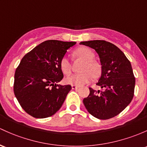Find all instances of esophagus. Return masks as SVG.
<instances>
[{"label":"esophagus","mask_w":147,"mask_h":147,"mask_svg":"<svg viewBox=\"0 0 147 147\" xmlns=\"http://www.w3.org/2000/svg\"><path fill=\"white\" fill-rule=\"evenodd\" d=\"M78 88H79V86H75V85H72V86H71V88L73 90H76V89H78Z\"/></svg>","instance_id":"1"}]
</instances>
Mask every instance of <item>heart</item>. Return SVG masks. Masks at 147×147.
<instances>
[{
    "label": "heart",
    "instance_id": "obj_1",
    "mask_svg": "<svg viewBox=\"0 0 147 147\" xmlns=\"http://www.w3.org/2000/svg\"><path fill=\"white\" fill-rule=\"evenodd\" d=\"M74 54L79 59L83 60L80 68V73L74 74L65 78L66 83L75 86H83L89 83L92 79L93 76L97 77L102 72V66L98 61L94 60V53L91 49L83 47L77 49ZM60 69L63 74L68 75L71 73V64L67 56H64L59 62Z\"/></svg>",
    "mask_w": 147,
    "mask_h": 147
}]
</instances>
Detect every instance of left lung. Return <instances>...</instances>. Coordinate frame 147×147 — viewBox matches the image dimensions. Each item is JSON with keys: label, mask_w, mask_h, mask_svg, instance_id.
<instances>
[{"label": "left lung", "mask_w": 147, "mask_h": 147, "mask_svg": "<svg viewBox=\"0 0 147 147\" xmlns=\"http://www.w3.org/2000/svg\"><path fill=\"white\" fill-rule=\"evenodd\" d=\"M80 44L94 49L102 65V76L97 85L102 90L90 88V94L83 99V104L94 117L102 120L114 117L123 111L134 97L135 78L130 61L109 42L96 40Z\"/></svg>", "instance_id": "8db88e82"}]
</instances>
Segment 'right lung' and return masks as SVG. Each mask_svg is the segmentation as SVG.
<instances>
[{
  "label": "right lung",
  "instance_id": "obj_1",
  "mask_svg": "<svg viewBox=\"0 0 147 147\" xmlns=\"http://www.w3.org/2000/svg\"><path fill=\"white\" fill-rule=\"evenodd\" d=\"M76 42L49 40L24 56L15 74L14 93L22 108L37 118L54 115L71 90L57 83L64 75L59 62Z\"/></svg>",
  "mask_w": 147,
  "mask_h": 147
}]
</instances>
